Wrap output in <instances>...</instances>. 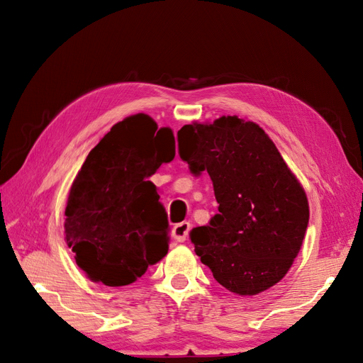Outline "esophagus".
I'll use <instances>...</instances> for the list:
<instances>
[{"label":"esophagus","mask_w":363,"mask_h":363,"mask_svg":"<svg viewBox=\"0 0 363 363\" xmlns=\"http://www.w3.org/2000/svg\"><path fill=\"white\" fill-rule=\"evenodd\" d=\"M189 233H190V223L189 221L177 223V225L173 228V238L176 242H186Z\"/></svg>","instance_id":"34e87169"}]
</instances>
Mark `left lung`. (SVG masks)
<instances>
[{"instance_id": "obj_1", "label": "left lung", "mask_w": 363, "mask_h": 363, "mask_svg": "<svg viewBox=\"0 0 363 363\" xmlns=\"http://www.w3.org/2000/svg\"><path fill=\"white\" fill-rule=\"evenodd\" d=\"M179 157L190 173H207L218 213L190 230L215 281L237 295H257L287 274L309 225L304 189L265 130L221 117L177 130Z\"/></svg>"}]
</instances>
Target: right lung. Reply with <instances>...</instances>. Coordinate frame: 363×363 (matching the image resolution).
<instances>
[{
	"instance_id": "1",
	"label": "right lung",
	"mask_w": 363,
	"mask_h": 363,
	"mask_svg": "<svg viewBox=\"0 0 363 363\" xmlns=\"http://www.w3.org/2000/svg\"><path fill=\"white\" fill-rule=\"evenodd\" d=\"M174 159L169 128L137 113L113 125L76 176L65 238L78 267L109 287L135 282L168 251V217L150 177Z\"/></svg>"
}]
</instances>
